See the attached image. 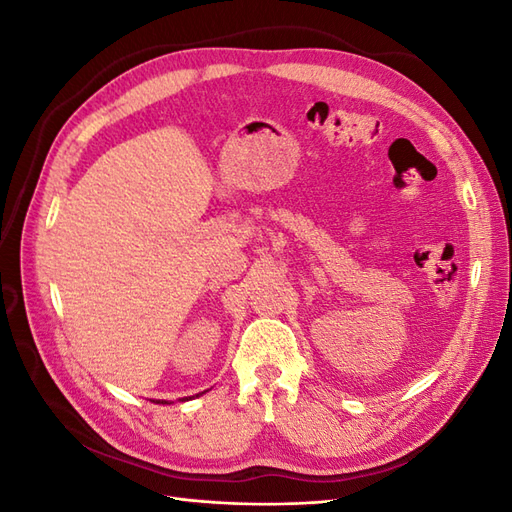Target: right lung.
I'll list each match as a JSON object with an SVG mask.
<instances>
[{
	"instance_id": "1",
	"label": "right lung",
	"mask_w": 512,
	"mask_h": 512,
	"mask_svg": "<svg viewBox=\"0 0 512 512\" xmlns=\"http://www.w3.org/2000/svg\"><path fill=\"white\" fill-rule=\"evenodd\" d=\"M158 404H160V401H158ZM162 404H166V401H162Z\"/></svg>"
}]
</instances>
